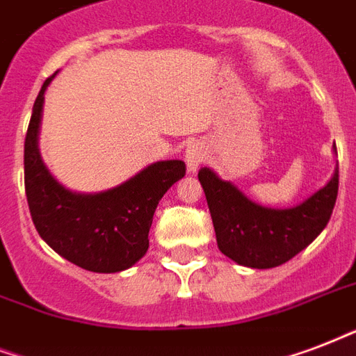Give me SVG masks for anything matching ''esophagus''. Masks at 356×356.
Here are the masks:
<instances>
[{
    "label": "esophagus",
    "instance_id": "obj_1",
    "mask_svg": "<svg viewBox=\"0 0 356 356\" xmlns=\"http://www.w3.org/2000/svg\"><path fill=\"white\" fill-rule=\"evenodd\" d=\"M205 159V149H203L202 143H190L186 151H184V160H186V170L190 173H194L200 168V164L203 162Z\"/></svg>",
    "mask_w": 356,
    "mask_h": 356
}]
</instances>
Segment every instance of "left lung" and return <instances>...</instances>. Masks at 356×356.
<instances>
[{
  "label": "left lung",
  "instance_id": "8db88e82",
  "mask_svg": "<svg viewBox=\"0 0 356 356\" xmlns=\"http://www.w3.org/2000/svg\"><path fill=\"white\" fill-rule=\"evenodd\" d=\"M197 179L222 254L244 267L273 268L305 250L329 224L340 175L336 168L329 183L291 209L261 207L209 168H202Z\"/></svg>",
  "mask_w": 356,
  "mask_h": 356
}]
</instances>
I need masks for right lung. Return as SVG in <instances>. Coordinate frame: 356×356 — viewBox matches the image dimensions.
<instances>
[{
	"label": "right lung",
	"instance_id": "add662e5",
	"mask_svg": "<svg viewBox=\"0 0 356 356\" xmlns=\"http://www.w3.org/2000/svg\"><path fill=\"white\" fill-rule=\"evenodd\" d=\"M33 104L24 143V183L31 220L46 244L91 273H119L149 248L154 209L173 183L184 177L183 160H162L115 188L76 194L51 177L37 147L44 89Z\"/></svg>",
	"mask_w": 356,
	"mask_h": 356
}]
</instances>
